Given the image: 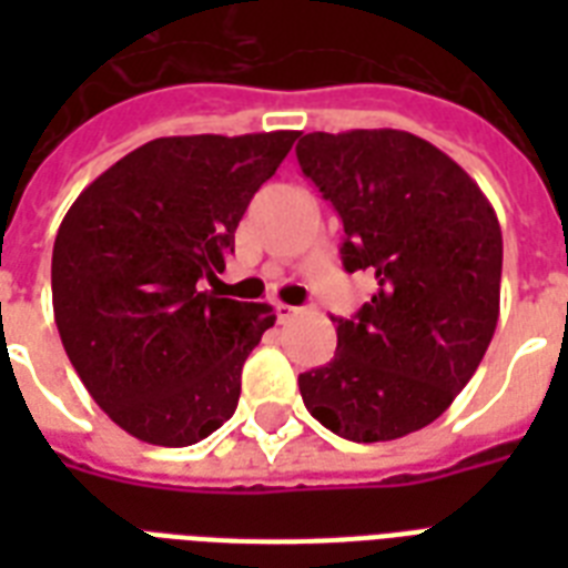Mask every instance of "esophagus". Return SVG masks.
Segmentation results:
<instances>
[{
    "label": "esophagus",
    "mask_w": 568,
    "mask_h": 568,
    "mask_svg": "<svg viewBox=\"0 0 568 568\" xmlns=\"http://www.w3.org/2000/svg\"><path fill=\"white\" fill-rule=\"evenodd\" d=\"M294 315H301V306H288V303H276V318H280V324H285V321H292Z\"/></svg>",
    "instance_id": "34e87169"
}]
</instances>
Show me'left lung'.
<instances>
[{"label":"left lung","instance_id":"left-lung-1","mask_svg":"<svg viewBox=\"0 0 568 568\" xmlns=\"http://www.w3.org/2000/svg\"><path fill=\"white\" fill-rule=\"evenodd\" d=\"M297 162L345 223L347 274L377 280L333 318L336 356L301 374L303 404L342 439H400L454 404L493 342L501 226L454 159L400 129L310 132Z\"/></svg>","mask_w":568,"mask_h":568}]
</instances>
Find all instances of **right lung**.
<instances>
[{
  "instance_id": "1",
  "label": "right lung",
  "mask_w": 568,
  "mask_h": 568,
  "mask_svg": "<svg viewBox=\"0 0 568 568\" xmlns=\"http://www.w3.org/2000/svg\"><path fill=\"white\" fill-rule=\"evenodd\" d=\"M301 132L155 138L75 196L52 247V310L75 374L111 422L185 448L239 406L267 303L217 283L250 200Z\"/></svg>"
}]
</instances>
